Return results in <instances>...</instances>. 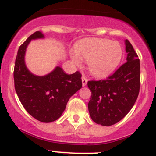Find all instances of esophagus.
I'll return each mask as SVG.
<instances>
[{"label": "esophagus", "instance_id": "obj_1", "mask_svg": "<svg viewBox=\"0 0 156 156\" xmlns=\"http://www.w3.org/2000/svg\"><path fill=\"white\" fill-rule=\"evenodd\" d=\"M87 77L84 76H82V84L83 87H85L86 85H87Z\"/></svg>", "mask_w": 156, "mask_h": 156}]
</instances>
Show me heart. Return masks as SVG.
Returning <instances> with one entry per match:
<instances>
[{"mask_svg":"<svg viewBox=\"0 0 156 156\" xmlns=\"http://www.w3.org/2000/svg\"><path fill=\"white\" fill-rule=\"evenodd\" d=\"M71 54L73 62L77 66L81 59L87 62L88 69L96 77H105L112 73L122 58V48L115 42L101 38H86L74 46Z\"/></svg>","mask_w":156,"mask_h":156,"instance_id":"obj_1","label":"heart"}]
</instances>
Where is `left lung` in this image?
I'll return each instance as SVG.
<instances>
[{"label":"left lung","instance_id":"obj_1","mask_svg":"<svg viewBox=\"0 0 156 156\" xmlns=\"http://www.w3.org/2000/svg\"><path fill=\"white\" fill-rule=\"evenodd\" d=\"M125 42L127 62L106 80L87 83L91 90L90 115L94 122L103 126H111L125 118L139 94V58L129 41Z\"/></svg>","mask_w":156,"mask_h":156}]
</instances>
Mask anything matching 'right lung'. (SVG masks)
Masks as SVG:
<instances>
[{"label":"right lung","instance_id":"obj_1","mask_svg":"<svg viewBox=\"0 0 156 156\" xmlns=\"http://www.w3.org/2000/svg\"><path fill=\"white\" fill-rule=\"evenodd\" d=\"M41 31L30 35L18 51L14 69L15 88L27 112L38 121L49 123L61 117L69 98L82 87L80 73L66 74L60 66L45 76L31 73L25 62L31 40L44 38Z\"/></svg>","mask_w":156,"mask_h":156}]
</instances>
